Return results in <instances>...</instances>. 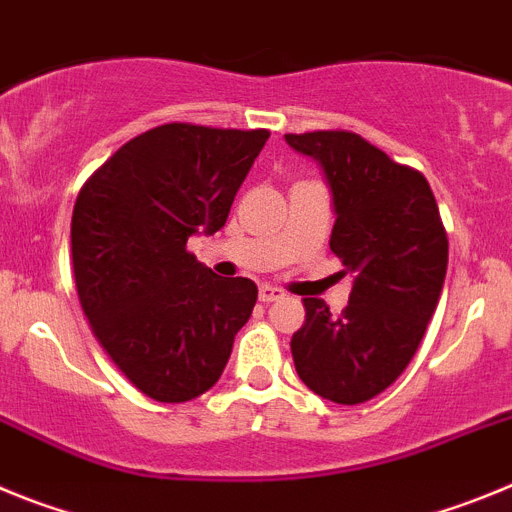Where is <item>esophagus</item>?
Segmentation results:
<instances>
[{
  "mask_svg": "<svg viewBox=\"0 0 512 512\" xmlns=\"http://www.w3.org/2000/svg\"><path fill=\"white\" fill-rule=\"evenodd\" d=\"M282 297H284V292H282V289L271 287V284H261V289H259V300L264 302V305H269V302H277V300H282Z\"/></svg>",
  "mask_w": 512,
  "mask_h": 512,
  "instance_id": "1",
  "label": "esophagus"
}]
</instances>
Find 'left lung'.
<instances>
[{
    "mask_svg": "<svg viewBox=\"0 0 512 512\" xmlns=\"http://www.w3.org/2000/svg\"><path fill=\"white\" fill-rule=\"evenodd\" d=\"M315 158L333 197L330 251L354 274L341 315L305 297V325L292 359L315 395L359 405L405 372L441 297L449 238L436 197L420 171L392 161L348 130L284 135Z\"/></svg>",
    "mask_w": 512,
    "mask_h": 512,
    "instance_id": "obj_1",
    "label": "left lung"
}]
</instances>
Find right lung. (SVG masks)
I'll use <instances>...</instances> for the list:
<instances>
[{
	"label": "right lung",
	"mask_w": 512,
	"mask_h": 512,
	"mask_svg": "<svg viewBox=\"0 0 512 512\" xmlns=\"http://www.w3.org/2000/svg\"><path fill=\"white\" fill-rule=\"evenodd\" d=\"M269 130L169 122L128 140L74 205L71 256L81 310L143 395L187 402L220 379L259 289L215 277L187 251L228 220Z\"/></svg>",
	"instance_id": "obj_1"
}]
</instances>
